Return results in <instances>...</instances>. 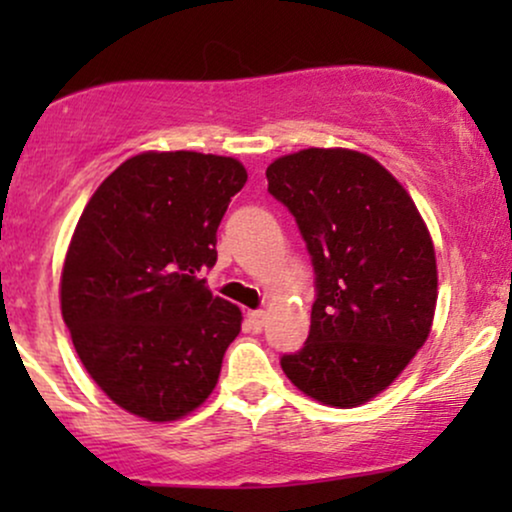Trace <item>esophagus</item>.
I'll return each instance as SVG.
<instances>
[{"label":"esophagus","instance_id":"1","mask_svg":"<svg viewBox=\"0 0 512 512\" xmlns=\"http://www.w3.org/2000/svg\"><path fill=\"white\" fill-rule=\"evenodd\" d=\"M248 322H250V330L252 332H262V327H264V310H250Z\"/></svg>","mask_w":512,"mask_h":512}]
</instances>
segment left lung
<instances>
[{"instance_id": "1", "label": "left lung", "mask_w": 512, "mask_h": 512, "mask_svg": "<svg viewBox=\"0 0 512 512\" xmlns=\"http://www.w3.org/2000/svg\"><path fill=\"white\" fill-rule=\"evenodd\" d=\"M267 182L296 219L315 272L310 334L281 368L322 404L368 402L431 332L438 272L426 223L407 190L358 151L281 156Z\"/></svg>"}]
</instances>
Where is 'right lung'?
<instances>
[{
	"mask_svg": "<svg viewBox=\"0 0 512 512\" xmlns=\"http://www.w3.org/2000/svg\"><path fill=\"white\" fill-rule=\"evenodd\" d=\"M248 173L236 158L149 151L88 199L62 269V317L117 407L175 421L211 395L240 310L209 291L216 231Z\"/></svg>",
	"mask_w": 512,
	"mask_h": 512,
	"instance_id": "1",
	"label": "right lung"
}]
</instances>
